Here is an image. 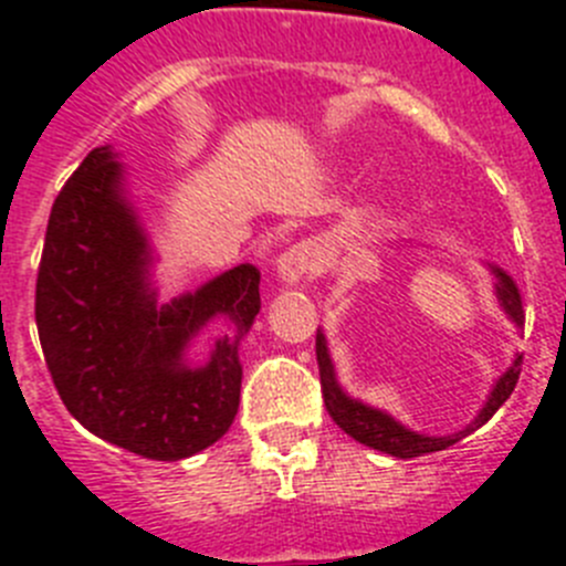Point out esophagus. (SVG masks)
<instances>
[{"label": "esophagus", "instance_id": "obj_1", "mask_svg": "<svg viewBox=\"0 0 566 566\" xmlns=\"http://www.w3.org/2000/svg\"><path fill=\"white\" fill-rule=\"evenodd\" d=\"M314 272V249L308 243H297V247L286 249L277 258V277L286 286H297L308 274Z\"/></svg>", "mask_w": 566, "mask_h": 566}]
</instances>
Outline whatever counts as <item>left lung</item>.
Here are the masks:
<instances>
[{"label":"left lung","instance_id":"8db88e82","mask_svg":"<svg viewBox=\"0 0 566 566\" xmlns=\"http://www.w3.org/2000/svg\"><path fill=\"white\" fill-rule=\"evenodd\" d=\"M488 266L490 272H493V294H496L499 308L507 314V319L513 323V326L524 328L522 292H518L516 280L510 277L504 269L493 266V263H488ZM317 365H319V382H323V399H326L328 417H332L334 422L348 433V437L368 444V448H374V451L391 453V457L397 459H413V457H422V453L444 451V448L457 444L459 439H464L468 433L476 431V428H482V424L488 422V419L493 417L504 402H507L513 388H516L518 374H522V354H516L507 371L493 382V388H490L488 399H484V405L479 408L476 417H473V422L464 424L462 431L451 433V437H428V433L411 431L408 424L394 419L391 413L382 411V408H374V405L352 397V394L345 391L343 385H339L337 368H334L332 352H328V339L319 328H317Z\"/></svg>","mask_w":566,"mask_h":566}]
</instances>
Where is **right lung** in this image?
I'll return each instance as SVG.
<instances>
[{"label": "right lung", "instance_id": "right-lung-1", "mask_svg": "<svg viewBox=\"0 0 566 566\" xmlns=\"http://www.w3.org/2000/svg\"><path fill=\"white\" fill-rule=\"evenodd\" d=\"M155 252L113 147H96L59 192L36 280V326L59 397L90 433L178 462L214 444L240 402V339L260 312V272L240 263L158 303ZM214 318L203 364L188 357Z\"/></svg>", "mask_w": 566, "mask_h": 566}]
</instances>
